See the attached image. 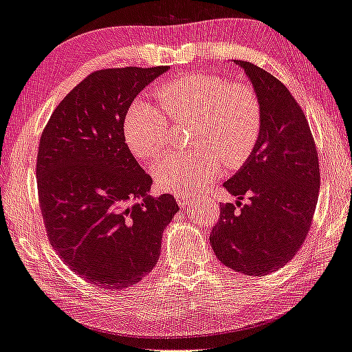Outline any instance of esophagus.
Masks as SVG:
<instances>
[{"instance_id": "1", "label": "esophagus", "mask_w": 352, "mask_h": 352, "mask_svg": "<svg viewBox=\"0 0 352 352\" xmlns=\"http://www.w3.org/2000/svg\"><path fill=\"white\" fill-rule=\"evenodd\" d=\"M175 197L177 200L179 206H182V208H185L186 205H190L192 200H195V199H192L195 196H191V195H176Z\"/></svg>"}]
</instances>
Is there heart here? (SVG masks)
<instances>
[{
	"label": "heart",
	"mask_w": 352,
	"mask_h": 352,
	"mask_svg": "<svg viewBox=\"0 0 352 352\" xmlns=\"http://www.w3.org/2000/svg\"><path fill=\"white\" fill-rule=\"evenodd\" d=\"M155 96L173 120H199L200 146L208 147L195 156L167 155L157 160L152 176L162 190L190 195L217 177L223 161L229 168L240 167L260 140L263 107L255 89L246 83L185 73L162 83ZM163 113L146 98H136L129 107L124 141L140 161L153 160L168 144L170 126Z\"/></svg>",
	"instance_id": "obj_1"
}]
</instances>
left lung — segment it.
<instances>
[{
  "mask_svg": "<svg viewBox=\"0 0 352 352\" xmlns=\"http://www.w3.org/2000/svg\"><path fill=\"white\" fill-rule=\"evenodd\" d=\"M263 107V129L254 152L223 184L250 204L236 210L220 204V220L210 235L219 260L243 275L260 276L289 263L305 240L319 196V161L310 126L290 91L267 71L245 60Z\"/></svg>",
  "mask_w": 352,
  "mask_h": 352,
  "instance_id": "1",
  "label": "left lung"
}]
</instances>
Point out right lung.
<instances>
[{
	"mask_svg": "<svg viewBox=\"0 0 352 352\" xmlns=\"http://www.w3.org/2000/svg\"><path fill=\"white\" fill-rule=\"evenodd\" d=\"M168 69L96 71L62 100L41 136L36 176L50 243L102 289H126L150 274L179 211L171 195H148L152 177L123 133L135 97Z\"/></svg>",
	"mask_w": 352,
	"mask_h": 352,
	"instance_id": "1",
	"label": "right lung"
}]
</instances>
